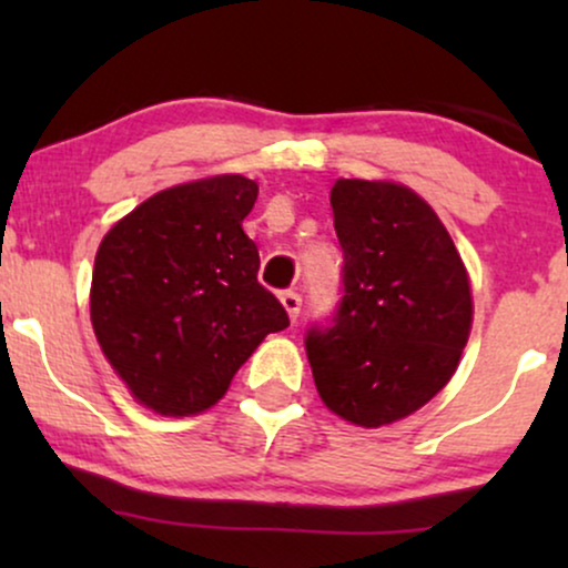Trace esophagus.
Returning a JSON list of instances; mask_svg holds the SVG:
<instances>
[{"instance_id":"34e87169","label":"esophagus","mask_w":568,"mask_h":568,"mask_svg":"<svg viewBox=\"0 0 568 568\" xmlns=\"http://www.w3.org/2000/svg\"><path fill=\"white\" fill-rule=\"evenodd\" d=\"M280 304L285 306V312H288L291 321H296L298 312H302V298H298V293H293V291L280 293Z\"/></svg>"}]
</instances>
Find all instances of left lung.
Segmentation results:
<instances>
[{"label":"left lung","instance_id":"obj_1","mask_svg":"<svg viewBox=\"0 0 568 568\" xmlns=\"http://www.w3.org/2000/svg\"><path fill=\"white\" fill-rule=\"evenodd\" d=\"M344 251L336 323L310 331L321 400L357 427H384L446 387L473 328L467 266L438 213L395 181L331 186Z\"/></svg>","mask_w":568,"mask_h":568}]
</instances>
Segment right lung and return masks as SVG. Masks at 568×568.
I'll list each match as a JSON object with an SVG mask.
<instances>
[{
	"mask_svg": "<svg viewBox=\"0 0 568 568\" xmlns=\"http://www.w3.org/2000/svg\"><path fill=\"white\" fill-rule=\"evenodd\" d=\"M256 197L240 173L186 181L143 200L98 245L90 323L109 366L154 414L216 406L266 334L288 328L243 232Z\"/></svg>",
	"mask_w": 568,
	"mask_h": 568,
	"instance_id": "obj_1",
	"label": "right lung"
}]
</instances>
